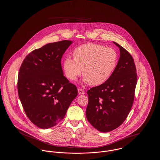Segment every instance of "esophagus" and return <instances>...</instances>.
<instances>
[{
  "mask_svg": "<svg viewBox=\"0 0 160 160\" xmlns=\"http://www.w3.org/2000/svg\"><path fill=\"white\" fill-rule=\"evenodd\" d=\"M78 93L79 95H83V94H84V91L83 89H82L80 88H78Z\"/></svg>",
  "mask_w": 160,
  "mask_h": 160,
  "instance_id": "obj_1",
  "label": "esophagus"
}]
</instances>
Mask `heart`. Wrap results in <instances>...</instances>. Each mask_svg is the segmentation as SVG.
I'll use <instances>...</instances> for the list:
<instances>
[{
	"label": "heart",
	"mask_w": 160,
	"mask_h": 160,
	"mask_svg": "<svg viewBox=\"0 0 160 160\" xmlns=\"http://www.w3.org/2000/svg\"><path fill=\"white\" fill-rule=\"evenodd\" d=\"M73 55L74 59L67 57L63 61V68L66 76L74 80L82 72L84 83H89L92 86L101 85L107 81L118 62V54L115 50L94 43L77 47Z\"/></svg>",
	"instance_id": "b5f03b06"
}]
</instances>
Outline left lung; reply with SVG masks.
I'll return each instance as SVG.
<instances>
[{
  "mask_svg": "<svg viewBox=\"0 0 160 160\" xmlns=\"http://www.w3.org/2000/svg\"><path fill=\"white\" fill-rule=\"evenodd\" d=\"M113 73L104 83L87 92L89 102L86 110L88 121L102 132L119 127L129 114L134 99L137 73L131 55L122 46Z\"/></svg>",
  "mask_w": 160,
  "mask_h": 160,
  "instance_id": "1",
  "label": "left lung"
}]
</instances>
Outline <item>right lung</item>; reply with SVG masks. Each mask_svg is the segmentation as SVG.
<instances>
[{
    "instance_id": "1",
    "label": "right lung",
    "mask_w": 160,
    "mask_h": 160,
    "mask_svg": "<svg viewBox=\"0 0 160 160\" xmlns=\"http://www.w3.org/2000/svg\"><path fill=\"white\" fill-rule=\"evenodd\" d=\"M72 43L64 40L47 44L29 54L18 77V97L34 125L52 128L62 121L77 96V87L63 76L61 59Z\"/></svg>"
}]
</instances>
